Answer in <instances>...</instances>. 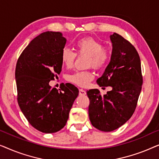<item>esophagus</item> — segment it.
<instances>
[{
	"mask_svg": "<svg viewBox=\"0 0 159 159\" xmlns=\"http://www.w3.org/2000/svg\"><path fill=\"white\" fill-rule=\"evenodd\" d=\"M79 94L80 95H86V91L83 90V89H80V90H79Z\"/></svg>",
	"mask_w": 159,
	"mask_h": 159,
	"instance_id": "34e87169",
	"label": "esophagus"
}]
</instances>
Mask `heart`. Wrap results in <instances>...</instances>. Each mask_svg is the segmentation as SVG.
<instances>
[{
  "instance_id": "heart-1",
  "label": "heart",
  "mask_w": 159,
  "mask_h": 159,
  "mask_svg": "<svg viewBox=\"0 0 159 159\" xmlns=\"http://www.w3.org/2000/svg\"><path fill=\"white\" fill-rule=\"evenodd\" d=\"M77 54L79 56H86L87 66H92L95 70H101L108 64L111 59L109 48L103 46V44L92 37H85L80 39L75 43ZM77 54L71 50L65 48L62 50L61 59L63 65L66 68L72 67L77 58ZM94 79V75L90 70L75 71L67 76L69 82L80 87H86Z\"/></svg>"
}]
</instances>
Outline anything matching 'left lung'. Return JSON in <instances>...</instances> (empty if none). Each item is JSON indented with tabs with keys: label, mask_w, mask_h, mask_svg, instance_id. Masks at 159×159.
I'll list each match as a JSON object with an SVG mask.
<instances>
[{
	"label": "left lung",
	"mask_w": 159,
	"mask_h": 159,
	"mask_svg": "<svg viewBox=\"0 0 159 159\" xmlns=\"http://www.w3.org/2000/svg\"><path fill=\"white\" fill-rule=\"evenodd\" d=\"M111 61L97 80L100 87H111L101 95L98 89L87 91L91 124L96 129L111 132L120 127L134 114L143 84L139 54L133 45L117 33L111 35Z\"/></svg>",
	"instance_id": "8db88e82"
}]
</instances>
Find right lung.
<instances>
[{"label":"right lung","instance_id":"add662e5","mask_svg":"<svg viewBox=\"0 0 159 159\" xmlns=\"http://www.w3.org/2000/svg\"><path fill=\"white\" fill-rule=\"evenodd\" d=\"M66 43L59 32H43L29 43L16 63L18 104L30 125L44 133L56 132L66 125L79 94L72 84H63L59 90L49 85L61 71V54Z\"/></svg>","mask_w":159,"mask_h":159}]
</instances>
